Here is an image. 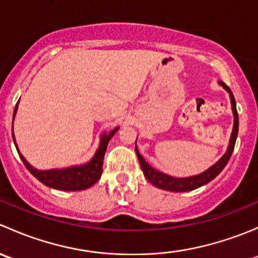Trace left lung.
<instances>
[{
	"instance_id": "1",
	"label": "left lung",
	"mask_w": 258,
	"mask_h": 258,
	"mask_svg": "<svg viewBox=\"0 0 258 258\" xmlns=\"http://www.w3.org/2000/svg\"><path fill=\"white\" fill-rule=\"evenodd\" d=\"M220 85H222V87L230 93L231 97V103H232V111H233V116H235V123H233V131L232 135H231V140H230V146H228V150L225 155L222 156L220 161L215 163L212 167H210L209 170L205 171V172L200 173L197 176H191V177H186V178H175L171 177V176L165 175V173L160 172V171L155 170L153 167H151L147 162L145 161V158L140 155L139 150L136 147V153L137 157H139L140 165H141L142 171H144V175L146 176L148 182L153 184V186L158 187V188L166 189V191H172V192H186V191H192V189H196L199 187L204 186V184L209 183L210 181H212L213 178L216 177L217 175H220L221 171L226 167L227 165L228 160H230L231 155L233 152V148H235V144H236V139H237V134H238V113H237V108H236V101L235 97H233L232 91L230 90L227 85L225 82H221Z\"/></svg>"
}]
</instances>
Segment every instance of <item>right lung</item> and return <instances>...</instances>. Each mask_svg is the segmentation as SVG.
Listing matches in <instances>:
<instances>
[{
	"mask_svg": "<svg viewBox=\"0 0 258 258\" xmlns=\"http://www.w3.org/2000/svg\"><path fill=\"white\" fill-rule=\"evenodd\" d=\"M18 103V102H17ZM17 111V105L15 107V113ZM14 113V118H15ZM14 130V128H12ZM118 128H114L110 134H105L101 140V144L98 150L96 151L95 156L92 160L86 165L81 166H72V167L63 168V170H47V171H38L33 168L22 156L20 155L23 165L26 166L28 171L35 176L38 181L42 182L47 187L51 188L61 189V191H82V189L88 188L92 184H95L102 175V165L103 158H105V152L107 150V145L110 140L112 139L114 132ZM14 137V132H12ZM15 141V137H14ZM16 145V141H15ZM18 152V148H17Z\"/></svg>",
	"mask_w": 258,
	"mask_h": 258,
	"instance_id": "right-lung-1",
	"label": "right lung"
}]
</instances>
